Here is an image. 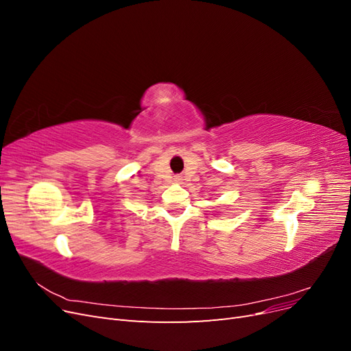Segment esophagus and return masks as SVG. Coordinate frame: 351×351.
Instances as JSON below:
<instances>
[{
    "label": "esophagus",
    "mask_w": 351,
    "mask_h": 351,
    "mask_svg": "<svg viewBox=\"0 0 351 351\" xmlns=\"http://www.w3.org/2000/svg\"><path fill=\"white\" fill-rule=\"evenodd\" d=\"M182 182V178H178V177H176V183H180Z\"/></svg>",
    "instance_id": "esophagus-1"
}]
</instances>
